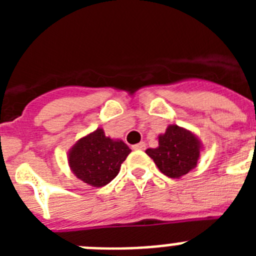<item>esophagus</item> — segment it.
I'll return each instance as SVG.
<instances>
[{
	"label": "esophagus",
	"mask_w": 256,
	"mask_h": 256,
	"mask_svg": "<svg viewBox=\"0 0 256 256\" xmlns=\"http://www.w3.org/2000/svg\"><path fill=\"white\" fill-rule=\"evenodd\" d=\"M133 148H134V150H144V148H146V144H144V142H140V144H134Z\"/></svg>",
	"instance_id": "34e87169"
}]
</instances>
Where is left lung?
<instances>
[{
    "label": "left lung",
    "instance_id": "left-lung-1",
    "mask_svg": "<svg viewBox=\"0 0 256 256\" xmlns=\"http://www.w3.org/2000/svg\"><path fill=\"white\" fill-rule=\"evenodd\" d=\"M158 138L159 146L148 148L146 154L166 177L180 178L198 165L202 144L195 133L170 124Z\"/></svg>",
    "mask_w": 256,
    "mask_h": 256
}]
</instances>
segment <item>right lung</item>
Returning <instances> with one entry per match:
<instances>
[{
    "mask_svg": "<svg viewBox=\"0 0 256 256\" xmlns=\"http://www.w3.org/2000/svg\"><path fill=\"white\" fill-rule=\"evenodd\" d=\"M130 148L122 140L106 137L102 128L79 138L68 152L76 178L92 187H102L118 176Z\"/></svg>",
    "mask_w": 256,
    "mask_h": 256,
    "instance_id": "right-lung-1",
    "label": "right lung"
}]
</instances>
